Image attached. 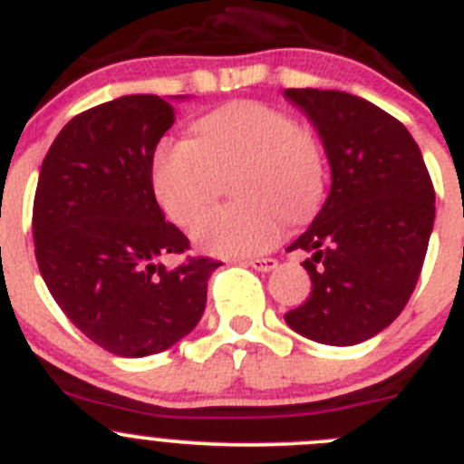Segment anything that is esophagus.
I'll list each match as a JSON object with an SVG mask.
<instances>
[{
	"mask_svg": "<svg viewBox=\"0 0 464 464\" xmlns=\"http://www.w3.org/2000/svg\"><path fill=\"white\" fill-rule=\"evenodd\" d=\"M242 263L249 266V268L258 270V273H270L273 268H277V261H275V258H242Z\"/></svg>",
	"mask_w": 464,
	"mask_h": 464,
	"instance_id": "1",
	"label": "esophagus"
}]
</instances>
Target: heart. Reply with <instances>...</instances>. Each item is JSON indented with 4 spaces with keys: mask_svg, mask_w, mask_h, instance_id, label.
<instances>
[{
    "mask_svg": "<svg viewBox=\"0 0 464 464\" xmlns=\"http://www.w3.org/2000/svg\"><path fill=\"white\" fill-rule=\"evenodd\" d=\"M242 165L240 202L198 218L196 245L217 256H252L279 240L284 217L303 222L319 208L325 161L319 143L289 112L261 102H236L194 122V139H161L152 154L154 196L187 227L214 200L221 175Z\"/></svg>",
    "mask_w": 464,
    "mask_h": 464,
    "instance_id": "obj_1",
    "label": "heart"
}]
</instances>
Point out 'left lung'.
<instances>
[{
    "label": "left lung",
    "instance_id": "left-lung-1",
    "mask_svg": "<svg viewBox=\"0 0 464 464\" xmlns=\"http://www.w3.org/2000/svg\"><path fill=\"white\" fill-rule=\"evenodd\" d=\"M324 140L333 185L289 252L312 294L284 321L321 344L352 346L393 324L420 277L435 224V187L400 120L340 90H286Z\"/></svg>",
    "mask_w": 464,
    "mask_h": 464
}]
</instances>
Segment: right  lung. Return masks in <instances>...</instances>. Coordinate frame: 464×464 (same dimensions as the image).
<instances>
[{"label": "right lung", "mask_w": 464, "mask_h": 464, "mask_svg": "<svg viewBox=\"0 0 464 464\" xmlns=\"http://www.w3.org/2000/svg\"><path fill=\"white\" fill-rule=\"evenodd\" d=\"M173 122L161 97L112 99L71 120L41 164L32 215L41 277L71 324L115 356L166 352L194 331L222 266L161 261L189 249L152 187L154 148Z\"/></svg>", "instance_id": "add662e5"}]
</instances>
